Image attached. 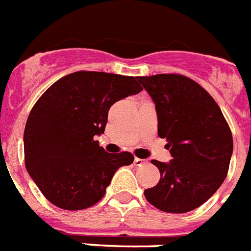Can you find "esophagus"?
<instances>
[{
  "label": "esophagus",
  "mask_w": 251,
  "mask_h": 251,
  "mask_svg": "<svg viewBox=\"0 0 251 251\" xmlns=\"http://www.w3.org/2000/svg\"><path fill=\"white\" fill-rule=\"evenodd\" d=\"M146 162V160H142V158H138V157H134V165L136 166H141Z\"/></svg>",
  "instance_id": "obj_1"
}]
</instances>
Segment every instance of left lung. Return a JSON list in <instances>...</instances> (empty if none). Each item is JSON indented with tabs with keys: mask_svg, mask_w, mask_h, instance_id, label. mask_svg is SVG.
I'll return each instance as SVG.
<instances>
[{
	"mask_svg": "<svg viewBox=\"0 0 251 251\" xmlns=\"http://www.w3.org/2000/svg\"><path fill=\"white\" fill-rule=\"evenodd\" d=\"M157 113V133L166 138L169 164L152 160L160 181L145 189L153 207L185 213L208 201L227 176L232 134L215 99L198 82L179 74L140 76Z\"/></svg>",
	"mask_w": 251,
	"mask_h": 251,
	"instance_id": "obj_1",
	"label": "left lung"
}]
</instances>
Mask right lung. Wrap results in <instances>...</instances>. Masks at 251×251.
<instances>
[{
	"mask_svg": "<svg viewBox=\"0 0 251 251\" xmlns=\"http://www.w3.org/2000/svg\"><path fill=\"white\" fill-rule=\"evenodd\" d=\"M142 90L136 77L77 71L34 104L24 130L25 166L52 204L89 208L104 197L115 171L133 162L130 152H105L95 136L104 133L111 105Z\"/></svg>",
	"mask_w": 251,
	"mask_h": 251,
	"instance_id": "add662e5",
	"label": "right lung"
}]
</instances>
